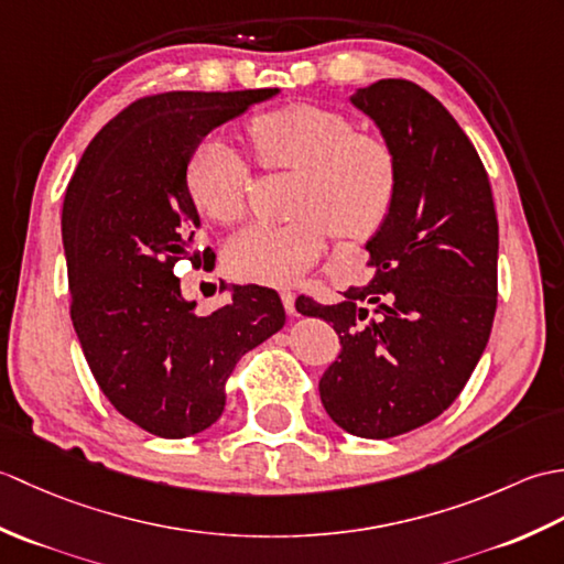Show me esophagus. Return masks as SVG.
<instances>
[{
  "label": "esophagus",
  "mask_w": 564,
  "mask_h": 564,
  "mask_svg": "<svg viewBox=\"0 0 564 564\" xmlns=\"http://www.w3.org/2000/svg\"><path fill=\"white\" fill-rule=\"evenodd\" d=\"M281 301L289 315H295V293L293 291H281Z\"/></svg>",
  "instance_id": "1"
}]
</instances>
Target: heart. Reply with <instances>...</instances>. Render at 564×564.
I'll list each match as a JSON object with an SVG mask.
<instances>
[{"instance_id":"1","label":"heart","mask_w":564,"mask_h":564,"mask_svg":"<svg viewBox=\"0 0 564 564\" xmlns=\"http://www.w3.org/2000/svg\"><path fill=\"white\" fill-rule=\"evenodd\" d=\"M249 138L269 170H303L291 220H261L225 249L235 279L289 285L315 267L334 237L364 242L388 223L400 191V162L380 135L358 133L356 121L329 106L289 104L249 121ZM196 208L220 225L249 210L251 166L230 140L203 138L186 170Z\"/></svg>"}]
</instances>
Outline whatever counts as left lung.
Wrapping results in <instances>:
<instances>
[{
    "label": "left lung",
    "instance_id": "1",
    "mask_svg": "<svg viewBox=\"0 0 564 564\" xmlns=\"http://www.w3.org/2000/svg\"><path fill=\"white\" fill-rule=\"evenodd\" d=\"M351 104L398 154V200L366 245L373 279L337 305L303 295L295 307L341 339L319 378L334 424L390 438L448 410L480 361L497 310L499 225L480 154L438 99L380 79Z\"/></svg>",
    "mask_w": 564,
    "mask_h": 564
}]
</instances>
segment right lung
Instances as JSON below:
<instances>
[{
  "label": "right lung",
  "instance_id": "1",
  "mask_svg": "<svg viewBox=\"0 0 564 564\" xmlns=\"http://www.w3.org/2000/svg\"><path fill=\"white\" fill-rule=\"evenodd\" d=\"M279 89L164 91L133 101L84 150L63 203L69 315L101 392L130 422L184 438L218 422L239 358L285 325L281 297L235 285L196 315L174 267L196 247L186 170L198 142Z\"/></svg>",
  "mask_w": 564,
  "mask_h": 564
}]
</instances>
